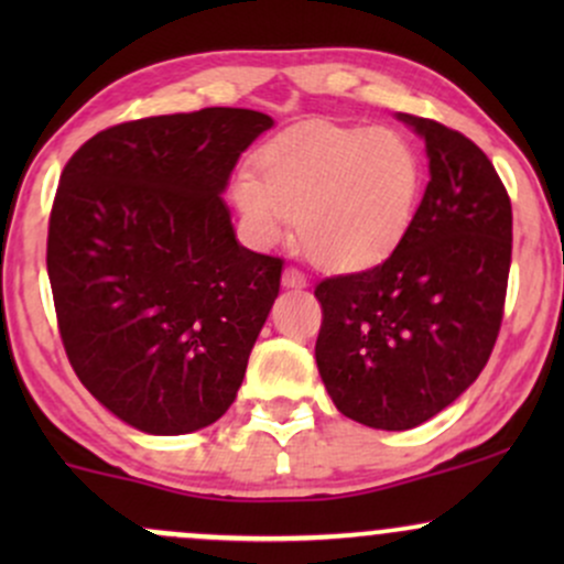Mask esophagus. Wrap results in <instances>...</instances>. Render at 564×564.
Returning <instances> with one entry per match:
<instances>
[{"instance_id": "34e87169", "label": "esophagus", "mask_w": 564, "mask_h": 564, "mask_svg": "<svg viewBox=\"0 0 564 564\" xmlns=\"http://www.w3.org/2000/svg\"><path fill=\"white\" fill-rule=\"evenodd\" d=\"M283 286L302 289V286H307V281H304V275L296 268H286L283 270Z\"/></svg>"}]
</instances>
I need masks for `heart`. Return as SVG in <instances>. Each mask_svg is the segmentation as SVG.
Returning a JSON list of instances; mask_svg holds the SVG:
<instances>
[{
    "label": "heart",
    "mask_w": 564,
    "mask_h": 564,
    "mask_svg": "<svg viewBox=\"0 0 564 564\" xmlns=\"http://www.w3.org/2000/svg\"><path fill=\"white\" fill-rule=\"evenodd\" d=\"M424 164L394 129L310 124L257 153V174L238 172L230 196L260 243L294 223L315 268L366 270L392 254L416 217Z\"/></svg>",
    "instance_id": "obj_1"
}]
</instances>
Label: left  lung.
<instances>
[{
    "label": "left lung",
    "instance_id": "1",
    "mask_svg": "<svg viewBox=\"0 0 564 564\" xmlns=\"http://www.w3.org/2000/svg\"><path fill=\"white\" fill-rule=\"evenodd\" d=\"M426 142L430 183L416 217L377 268L323 278L318 371L352 422L403 432L480 377L501 332L511 200L467 134L400 113Z\"/></svg>",
    "mask_w": 564,
    "mask_h": 564
}]
</instances>
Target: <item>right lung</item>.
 <instances>
[{"instance_id": "right-lung-1", "label": "right lung", "mask_w": 564, "mask_h": 564, "mask_svg": "<svg viewBox=\"0 0 564 564\" xmlns=\"http://www.w3.org/2000/svg\"><path fill=\"white\" fill-rule=\"evenodd\" d=\"M270 127L249 108L148 116L97 132L61 174L57 332L82 384L134 430L185 435L236 400L283 260L236 241L219 193Z\"/></svg>"}]
</instances>
